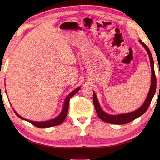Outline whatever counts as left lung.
Here are the masks:
<instances>
[{
  "mask_svg": "<svg viewBox=\"0 0 160 160\" xmlns=\"http://www.w3.org/2000/svg\"><path fill=\"white\" fill-rule=\"evenodd\" d=\"M139 42L141 45L144 47V49L148 53V55L149 56V59H150V63H151V87L149 89L148 93L147 95L146 100L144 101V104L142 106L137 109L136 111L130 112V113H121L118 115H111L108 114L102 110L101 108L99 102H98V98L96 95V93L93 92V103L95 108H96L97 115H98L102 120L107 122V123L110 124H127L135 119H136L141 115H143L146 111H147L148 108L150 105L151 100L153 98L155 91H156V77L155 74V70H154V62L153 59H152V54L150 52V50L148 48V47L145 45V44L141 40H139Z\"/></svg>",
  "mask_w": 160,
  "mask_h": 160,
  "instance_id": "1",
  "label": "left lung"
}]
</instances>
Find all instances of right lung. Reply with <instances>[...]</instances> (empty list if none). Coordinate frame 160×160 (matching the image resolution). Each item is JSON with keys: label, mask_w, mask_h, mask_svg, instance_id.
Wrapping results in <instances>:
<instances>
[{"label": "right lung", "mask_w": 160, "mask_h": 160, "mask_svg": "<svg viewBox=\"0 0 160 160\" xmlns=\"http://www.w3.org/2000/svg\"><path fill=\"white\" fill-rule=\"evenodd\" d=\"M80 89V87H78L76 88V89H74L73 91H71V92L68 95V96L66 97L65 100H64V104H63V107H62V109L60 113L58 115L57 117H56L55 118L52 119V120H47V121H42V122H36V121H32V120H27V119L22 118V116H20V115L16 112L14 110V113H16V115L18 116L19 118L22 119L23 120H26L30 123L32 124L33 125L36 126L37 127H39V128H47V127H54V126H57V125H59L60 124H62V122L65 120V118L67 117V112H68V108H69V100L71 99V98L73 96H74L75 94H76L78 91Z\"/></svg>", "instance_id": "right-lung-1"}]
</instances>
